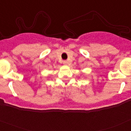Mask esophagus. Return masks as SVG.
<instances>
[{
  "mask_svg": "<svg viewBox=\"0 0 131 131\" xmlns=\"http://www.w3.org/2000/svg\"><path fill=\"white\" fill-rule=\"evenodd\" d=\"M63 63L64 65H68V62L67 61V60H64V61H63Z\"/></svg>",
  "mask_w": 131,
  "mask_h": 131,
  "instance_id": "34e87169",
  "label": "esophagus"
}]
</instances>
